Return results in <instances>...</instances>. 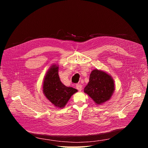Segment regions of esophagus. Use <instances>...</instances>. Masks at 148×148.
<instances>
[{"mask_svg":"<svg viewBox=\"0 0 148 148\" xmlns=\"http://www.w3.org/2000/svg\"><path fill=\"white\" fill-rule=\"evenodd\" d=\"M76 88H77L78 91H82V85L80 84H78L76 85Z\"/></svg>","mask_w":148,"mask_h":148,"instance_id":"34e87169","label":"esophagus"}]
</instances>
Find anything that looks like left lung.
I'll return each instance as SVG.
<instances>
[{
    "label": "left lung",
    "instance_id": "1",
    "mask_svg": "<svg viewBox=\"0 0 148 148\" xmlns=\"http://www.w3.org/2000/svg\"><path fill=\"white\" fill-rule=\"evenodd\" d=\"M115 90L114 81L111 76L104 71L95 69L89 76V83L84 92L90 97L97 105L109 101Z\"/></svg>",
    "mask_w": 148,
    "mask_h": 148
}]
</instances>
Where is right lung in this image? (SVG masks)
I'll return each mask as SVG.
<instances>
[{
	"label": "right lung",
	"instance_id": "1",
	"mask_svg": "<svg viewBox=\"0 0 148 148\" xmlns=\"http://www.w3.org/2000/svg\"><path fill=\"white\" fill-rule=\"evenodd\" d=\"M42 91L44 96L58 108H64L71 96L78 91L72 87H67L60 81L59 65H52L44 77Z\"/></svg>",
	"mask_w": 148,
	"mask_h": 148
}]
</instances>
